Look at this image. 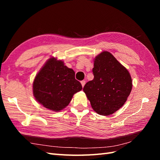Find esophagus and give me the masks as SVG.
<instances>
[{
  "instance_id": "1",
  "label": "esophagus",
  "mask_w": 160,
  "mask_h": 160,
  "mask_svg": "<svg viewBox=\"0 0 160 160\" xmlns=\"http://www.w3.org/2000/svg\"><path fill=\"white\" fill-rule=\"evenodd\" d=\"M81 85H82V87H84V85H85V80H83V81H81Z\"/></svg>"
}]
</instances>
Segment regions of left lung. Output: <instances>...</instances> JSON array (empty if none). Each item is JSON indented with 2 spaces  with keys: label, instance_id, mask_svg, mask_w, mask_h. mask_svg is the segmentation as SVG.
Here are the masks:
<instances>
[{
  "label": "left lung",
  "instance_id": "obj_1",
  "mask_svg": "<svg viewBox=\"0 0 160 160\" xmlns=\"http://www.w3.org/2000/svg\"><path fill=\"white\" fill-rule=\"evenodd\" d=\"M94 78L87 83L83 91L96 113L109 115L119 109L132 89L128 69L108 51H103L94 59Z\"/></svg>",
  "mask_w": 160,
  "mask_h": 160
}]
</instances>
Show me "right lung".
I'll list each match as a JSON object with an SVG mask.
<instances>
[{
    "mask_svg": "<svg viewBox=\"0 0 160 160\" xmlns=\"http://www.w3.org/2000/svg\"><path fill=\"white\" fill-rule=\"evenodd\" d=\"M32 89L40 104L49 110L60 111L82 89V85L75 79L73 70L65 66L63 61L51 57L36 75Z\"/></svg>",
    "mask_w": 160,
    "mask_h": 160,
    "instance_id": "1",
    "label": "right lung"
}]
</instances>
